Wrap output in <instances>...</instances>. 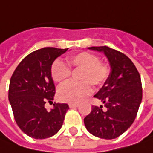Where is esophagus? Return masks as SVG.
Wrapping results in <instances>:
<instances>
[{
  "instance_id": "34e87169",
  "label": "esophagus",
  "mask_w": 153,
  "mask_h": 153,
  "mask_svg": "<svg viewBox=\"0 0 153 153\" xmlns=\"http://www.w3.org/2000/svg\"><path fill=\"white\" fill-rule=\"evenodd\" d=\"M69 106H70V108H76V107L78 106V104H76V103H70V104H69Z\"/></svg>"
}]
</instances>
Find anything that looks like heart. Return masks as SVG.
Here are the masks:
<instances>
[{
	"instance_id": "b5f03b06",
	"label": "heart",
	"mask_w": 153,
	"mask_h": 153,
	"mask_svg": "<svg viewBox=\"0 0 153 153\" xmlns=\"http://www.w3.org/2000/svg\"><path fill=\"white\" fill-rule=\"evenodd\" d=\"M70 68L82 69L80 82H69L58 89V98L64 102L77 103L88 97L92 92L91 84L100 86L107 80L110 66L100 62V57L89 52H82L65 58ZM65 63L57 59L51 67V76L55 82H63L71 76V70Z\"/></svg>"
}]
</instances>
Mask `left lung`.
I'll return each instance as SVG.
<instances>
[{
	"label": "left lung",
	"instance_id": "obj_1",
	"mask_svg": "<svg viewBox=\"0 0 153 153\" xmlns=\"http://www.w3.org/2000/svg\"><path fill=\"white\" fill-rule=\"evenodd\" d=\"M88 49L102 52L108 59L111 72L94 97L105 104L93 106L84 118L88 131L101 139L117 138L131 126L142 100L140 76L130 59L106 46Z\"/></svg>",
	"mask_w": 153,
	"mask_h": 153
}]
</instances>
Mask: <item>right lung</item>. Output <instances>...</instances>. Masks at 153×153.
<instances>
[{"mask_svg":"<svg viewBox=\"0 0 153 153\" xmlns=\"http://www.w3.org/2000/svg\"><path fill=\"white\" fill-rule=\"evenodd\" d=\"M67 50L43 48L34 51L19 64L11 77L8 100L14 119L21 130L31 138H49L63 125L69 105L54 103L53 108L48 111L45 104L53 103L55 94L52 65Z\"/></svg>","mask_w":153,"mask_h":153,"instance_id":"add662e5","label":"right lung"}]
</instances>
